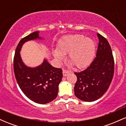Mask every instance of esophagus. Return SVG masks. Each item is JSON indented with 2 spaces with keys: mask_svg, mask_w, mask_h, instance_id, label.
Segmentation results:
<instances>
[{
  "mask_svg": "<svg viewBox=\"0 0 126 126\" xmlns=\"http://www.w3.org/2000/svg\"><path fill=\"white\" fill-rule=\"evenodd\" d=\"M69 73V71H68V70H65V69L63 70V75L64 76H67Z\"/></svg>",
  "mask_w": 126,
  "mask_h": 126,
  "instance_id": "1",
  "label": "esophagus"
}]
</instances>
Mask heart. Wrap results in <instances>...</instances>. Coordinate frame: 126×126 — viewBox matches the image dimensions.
<instances>
[{
	"label": "heart",
	"mask_w": 126,
	"mask_h": 126,
	"mask_svg": "<svg viewBox=\"0 0 126 126\" xmlns=\"http://www.w3.org/2000/svg\"><path fill=\"white\" fill-rule=\"evenodd\" d=\"M95 54V43L93 39L76 34L66 36L59 42L57 50H53V55L59 62L68 54V60L78 68L88 66Z\"/></svg>",
	"instance_id": "b5f03b06"
}]
</instances>
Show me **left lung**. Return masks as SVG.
I'll return each mask as SVG.
<instances>
[{
  "label": "left lung",
  "instance_id": "obj_1",
  "mask_svg": "<svg viewBox=\"0 0 126 126\" xmlns=\"http://www.w3.org/2000/svg\"><path fill=\"white\" fill-rule=\"evenodd\" d=\"M99 39L96 57L83 71L75 72L77 81L75 95L80 100L92 102L101 98L108 90L113 78L114 61L107 39L97 34Z\"/></svg>",
  "mask_w": 126,
  "mask_h": 126
}]
</instances>
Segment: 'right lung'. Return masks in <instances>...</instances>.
Segmentation results:
<instances>
[{
	"instance_id": "add662e5",
	"label": "right lung",
	"mask_w": 126,
	"mask_h": 126,
	"mask_svg": "<svg viewBox=\"0 0 126 126\" xmlns=\"http://www.w3.org/2000/svg\"><path fill=\"white\" fill-rule=\"evenodd\" d=\"M37 39H42L38 31L21 39L16 48L14 70L18 84L24 94L34 102L46 104L57 97L63 73L61 69L52 66L46 59L35 67L24 64L20 54L22 47L26 42Z\"/></svg>"
}]
</instances>
